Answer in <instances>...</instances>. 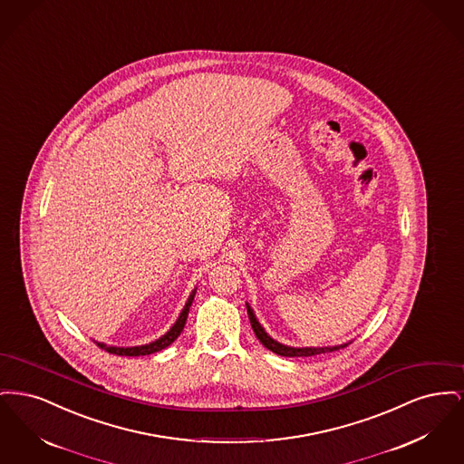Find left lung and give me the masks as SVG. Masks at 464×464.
<instances>
[{"label":"left lung","mask_w":464,"mask_h":464,"mask_svg":"<svg viewBox=\"0 0 464 464\" xmlns=\"http://www.w3.org/2000/svg\"><path fill=\"white\" fill-rule=\"evenodd\" d=\"M246 313H248L250 325H252V329L256 332L257 339L261 341V344L266 346L267 350H271L273 353L280 354V356H313V354L331 353V352H337V350L348 346V344H341V346H332V348H290V346L276 343L275 339H271V337L266 334L265 329L261 327V324L257 322L254 311L250 309L248 304H246Z\"/></svg>","instance_id":"8db88e82"}]
</instances>
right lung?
<instances>
[{"label":"right lung","instance_id":"obj_1","mask_svg":"<svg viewBox=\"0 0 464 464\" xmlns=\"http://www.w3.org/2000/svg\"><path fill=\"white\" fill-rule=\"evenodd\" d=\"M195 294H197V290L191 292V295H189L186 306L182 309V313L179 314L174 327L167 332L163 337H160L158 341H155V343H150V344H144V346H133V348H114V346H106V344H102V343H97V346H99L101 350L108 352V353L118 354V356H142V354H151L156 353V352H161L163 348L170 346V344L176 341L177 337L180 335V332H182L184 325H186V318H188V313H189V308H191V303H193V299H195Z\"/></svg>","mask_w":464,"mask_h":464}]
</instances>
